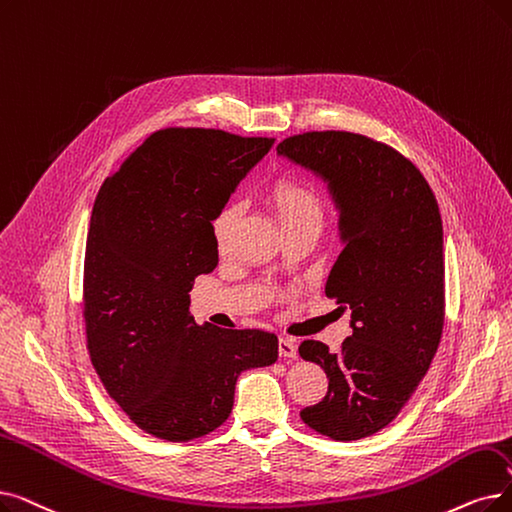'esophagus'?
Segmentation results:
<instances>
[{
    "mask_svg": "<svg viewBox=\"0 0 512 512\" xmlns=\"http://www.w3.org/2000/svg\"><path fill=\"white\" fill-rule=\"evenodd\" d=\"M278 353L282 355V358L295 360V358H297V343H295L293 339H288V337H280V341H278Z\"/></svg>",
    "mask_w": 512,
    "mask_h": 512,
    "instance_id": "esophagus-1",
    "label": "esophagus"
}]
</instances>
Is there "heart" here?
Segmentation results:
<instances>
[{"label": "heart", "instance_id": "1", "mask_svg": "<svg viewBox=\"0 0 512 512\" xmlns=\"http://www.w3.org/2000/svg\"><path fill=\"white\" fill-rule=\"evenodd\" d=\"M265 203L274 211L282 232L295 228L322 230L326 207L320 194L293 175H278L265 188ZM236 219L232 203L221 207L211 219V236L215 247L224 251Z\"/></svg>", "mask_w": 512, "mask_h": 512}]
</instances>
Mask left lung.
Listing matches in <instances>:
<instances>
[{
    "label": "left lung",
    "mask_w": 512,
    "mask_h": 512,
    "mask_svg": "<svg viewBox=\"0 0 512 512\" xmlns=\"http://www.w3.org/2000/svg\"><path fill=\"white\" fill-rule=\"evenodd\" d=\"M278 154L318 173L341 211L345 249L326 297L351 309V337L337 353L307 339L303 360L328 376L322 402L301 410L309 429L337 441L379 433L427 374L446 318V265L437 198L395 148L351 131H305Z\"/></svg>",
    "instance_id": "1"
}]
</instances>
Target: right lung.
<instances>
[{"label":"right lung","mask_w":512,"mask_h":512,"mask_svg":"<svg viewBox=\"0 0 512 512\" xmlns=\"http://www.w3.org/2000/svg\"><path fill=\"white\" fill-rule=\"evenodd\" d=\"M272 144L167 127L96 196L83 265L87 351L108 395L159 439L190 441L224 425L238 374L278 358L272 332L198 326L188 309L194 278L217 265L213 215Z\"/></svg>","instance_id":"1"}]
</instances>
